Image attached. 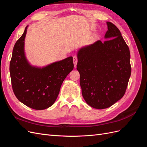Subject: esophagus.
Returning a JSON list of instances; mask_svg holds the SVG:
<instances>
[{
  "label": "esophagus",
  "mask_w": 147,
  "mask_h": 147,
  "mask_svg": "<svg viewBox=\"0 0 147 147\" xmlns=\"http://www.w3.org/2000/svg\"><path fill=\"white\" fill-rule=\"evenodd\" d=\"M73 61H74V66L76 67L77 64V62H78V58L77 56H74L73 57Z\"/></svg>",
  "instance_id": "obj_1"
}]
</instances>
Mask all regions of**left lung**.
I'll use <instances>...</instances> for the list:
<instances>
[{
    "label": "left lung",
    "mask_w": 147,
    "mask_h": 147,
    "mask_svg": "<svg viewBox=\"0 0 147 147\" xmlns=\"http://www.w3.org/2000/svg\"><path fill=\"white\" fill-rule=\"evenodd\" d=\"M106 40L80 49L77 69L82 96L92 107H110L125 94L131 74L130 51L116 26L107 22Z\"/></svg>",
    "instance_id": "left-lung-1"
}]
</instances>
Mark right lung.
Returning <instances> with one entry per match:
<instances>
[{"label": "right lung", "instance_id": "1", "mask_svg": "<svg viewBox=\"0 0 147 147\" xmlns=\"http://www.w3.org/2000/svg\"><path fill=\"white\" fill-rule=\"evenodd\" d=\"M28 26L13 47L10 63L11 85L21 102L31 109L44 110L56 101L62 83L74 69L73 57L70 56L42 68L30 65L24 50Z\"/></svg>", "mask_w": 147, "mask_h": 147}]
</instances>
